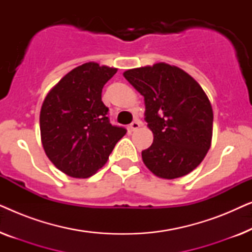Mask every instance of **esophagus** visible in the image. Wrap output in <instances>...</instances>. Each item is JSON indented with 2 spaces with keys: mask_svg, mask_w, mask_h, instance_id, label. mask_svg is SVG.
I'll use <instances>...</instances> for the list:
<instances>
[{
  "mask_svg": "<svg viewBox=\"0 0 252 252\" xmlns=\"http://www.w3.org/2000/svg\"><path fill=\"white\" fill-rule=\"evenodd\" d=\"M140 126H141V122H140L139 119H135V120H134V122L129 125V128H130V130H136L137 128H139Z\"/></svg>",
  "mask_w": 252,
  "mask_h": 252,
  "instance_id": "34e87169",
  "label": "esophagus"
}]
</instances>
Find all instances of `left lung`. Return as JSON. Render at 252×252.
<instances>
[{
  "mask_svg": "<svg viewBox=\"0 0 252 252\" xmlns=\"http://www.w3.org/2000/svg\"><path fill=\"white\" fill-rule=\"evenodd\" d=\"M144 97L146 122L154 142L142 151L146 166L157 177L175 179L190 173L211 147L213 111L198 82L166 63L124 72Z\"/></svg>",
  "mask_w": 252,
  "mask_h": 252,
  "instance_id": "1",
  "label": "left lung"
}]
</instances>
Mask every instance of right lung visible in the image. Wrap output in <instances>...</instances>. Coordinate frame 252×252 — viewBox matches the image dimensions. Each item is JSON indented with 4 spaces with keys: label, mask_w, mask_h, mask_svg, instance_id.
I'll use <instances>...</instances> for the list:
<instances>
[{
    "label": "right lung",
    "mask_w": 252,
    "mask_h": 252,
    "mask_svg": "<svg viewBox=\"0 0 252 252\" xmlns=\"http://www.w3.org/2000/svg\"><path fill=\"white\" fill-rule=\"evenodd\" d=\"M117 68L89 62L75 67L48 93L40 112L41 142L58 170L89 178L108 160L126 128L110 124L102 89Z\"/></svg>",
    "instance_id": "add662e5"
}]
</instances>
